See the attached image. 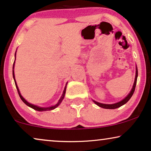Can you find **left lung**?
<instances>
[{
	"mask_svg": "<svg viewBox=\"0 0 151 151\" xmlns=\"http://www.w3.org/2000/svg\"><path fill=\"white\" fill-rule=\"evenodd\" d=\"M137 68L136 67V73H135V82H134V84H133V88H132V89L131 91L129 94H128V96L126 97L124 99H123L122 100L120 101V102H118L117 103H115V104H102V103H100V102H96V101H93V102L95 104L98 105L100 107H102L103 109H117V108H119V107H120L122 106V105L125 104L126 103H127L128 101H129L131 98L133 96L134 91H135V86H136V83H137Z\"/></svg>",
	"mask_w": 151,
	"mask_h": 151,
	"instance_id": "1",
	"label": "left lung"
}]
</instances>
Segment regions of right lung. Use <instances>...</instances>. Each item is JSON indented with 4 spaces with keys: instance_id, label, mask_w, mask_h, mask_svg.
<instances>
[{
    "instance_id": "1",
    "label": "right lung",
    "mask_w": 151,
    "mask_h": 151,
    "mask_svg": "<svg viewBox=\"0 0 151 151\" xmlns=\"http://www.w3.org/2000/svg\"><path fill=\"white\" fill-rule=\"evenodd\" d=\"M15 59H16V53H15ZM14 63H15V61H14V65H13V77H14V82H15V84H16V88H17L18 90V94H19V96L21 100H22V102H23L24 104H25L26 105H27L28 106L31 107V108L34 109V110H36L38 111H51V110H53V109H54L56 108L57 106H58L62 102V101H63V100L64 99V98H65V93H66V88H67V85L65 86V88H64V91H63V95H62V96L60 97V100H58V103L55 105H54V106H49V107H40V106H36V105H34L32 104H30V103H29L25 99H24L23 97H22L21 96V94H20V91L19 89H18V87L17 86V84H16V80H15V76H14Z\"/></svg>"
}]
</instances>
